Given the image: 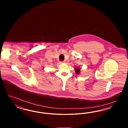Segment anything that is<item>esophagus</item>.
<instances>
[{
  "label": "esophagus",
  "instance_id": "obj_1",
  "mask_svg": "<svg viewBox=\"0 0 128 128\" xmlns=\"http://www.w3.org/2000/svg\"><path fill=\"white\" fill-rule=\"evenodd\" d=\"M66 60H64V61H61V63H66Z\"/></svg>",
  "mask_w": 128,
  "mask_h": 128
}]
</instances>
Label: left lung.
Instances as JSON below:
<instances>
[{
	"instance_id": "8db88e82",
	"label": "left lung",
	"mask_w": 128,
	"mask_h": 128,
	"mask_svg": "<svg viewBox=\"0 0 128 128\" xmlns=\"http://www.w3.org/2000/svg\"><path fill=\"white\" fill-rule=\"evenodd\" d=\"M80 69H79L78 68H75V72H76V73H77V74H79L80 73Z\"/></svg>"
}]
</instances>
